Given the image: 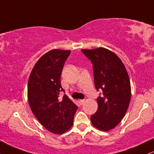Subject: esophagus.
I'll list each match as a JSON object with an SVG mask.
<instances>
[{"mask_svg":"<svg viewBox=\"0 0 154 154\" xmlns=\"http://www.w3.org/2000/svg\"><path fill=\"white\" fill-rule=\"evenodd\" d=\"M79 103H80L81 105H82V104L85 103V100H79Z\"/></svg>","mask_w":154,"mask_h":154,"instance_id":"esophagus-1","label":"esophagus"}]
</instances>
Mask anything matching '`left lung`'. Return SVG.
I'll list each match as a JSON object with an SVG mask.
<instances>
[{"label":"left lung","mask_w":154,"mask_h":154,"mask_svg":"<svg viewBox=\"0 0 154 154\" xmlns=\"http://www.w3.org/2000/svg\"><path fill=\"white\" fill-rule=\"evenodd\" d=\"M82 51L93 63L95 88L101 89L103 94L97 98L98 110L91 121L98 130L109 131L120 123L130 105L131 85L128 73L121 59L105 48Z\"/></svg>","instance_id":"8db88e82"}]
</instances>
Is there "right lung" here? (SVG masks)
Masks as SVG:
<instances>
[{"label": "right lung", "mask_w": 154, "mask_h": 154, "mask_svg": "<svg viewBox=\"0 0 154 154\" xmlns=\"http://www.w3.org/2000/svg\"><path fill=\"white\" fill-rule=\"evenodd\" d=\"M71 51L54 49L35 63L27 85V98L31 111L49 132L63 134L73 125L77 106L66 95L59 99L61 72Z\"/></svg>", "instance_id": "add662e5"}]
</instances>
